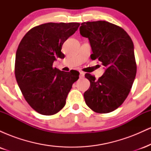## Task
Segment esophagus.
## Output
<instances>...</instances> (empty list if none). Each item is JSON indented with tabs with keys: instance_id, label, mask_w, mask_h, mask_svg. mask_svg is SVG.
<instances>
[{
	"instance_id": "1",
	"label": "esophagus",
	"mask_w": 151,
	"mask_h": 151,
	"mask_svg": "<svg viewBox=\"0 0 151 151\" xmlns=\"http://www.w3.org/2000/svg\"><path fill=\"white\" fill-rule=\"evenodd\" d=\"M79 77H80V78H82L84 77V73L83 72H79Z\"/></svg>"
}]
</instances>
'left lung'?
<instances>
[{
	"label": "left lung",
	"instance_id": "obj_1",
	"mask_svg": "<svg viewBox=\"0 0 151 151\" xmlns=\"http://www.w3.org/2000/svg\"><path fill=\"white\" fill-rule=\"evenodd\" d=\"M79 31L89 39L91 60L102 62L105 68L99 79L85 74L90 81L89 89L84 93L86 105L96 113L113 111L125 101L136 77L132 40L121 27L101 20L82 22Z\"/></svg>",
	"mask_w": 151,
	"mask_h": 151
}]
</instances>
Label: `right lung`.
I'll list each match as a JSON object with an SVG mask.
<instances>
[{
  "instance_id": "right-lung-1",
  "label": "right lung",
  "mask_w": 151,
  "mask_h": 151,
  "mask_svg": "<svg viewBox=\"0 0 151 151\" xmlns=\"http://www.w3.org/2000/svg\"><path fill=\"white\" fill-rule=\"evenodd\" d=\"M78 22H48L29 30L15 54V74L24 98L37 113L53 115L65 106L72 84L79 79L77 71L53 68L57 58H64L63 43L72 35Z\"/></svg>"
}]
</instances>
